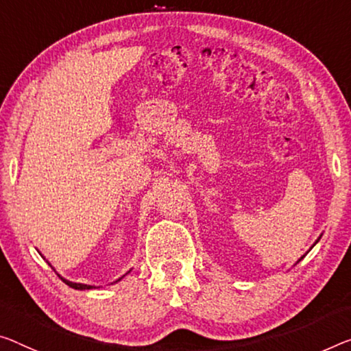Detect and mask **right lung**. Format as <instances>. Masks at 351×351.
Instances as JSON below:
<instances>
[{
	"mask_svg": "<svg viewBox=\"0 0 351 351\" xmlns=\"http://www.w3.org/2000/svg\"><path fill=\"white\" fill-rule=\"evenodd\" d=\"M64 282H66L67 285H70V287L72 289H77V290H86V289H93L90 287V285H84V284H75V282H69V281H66V279H62Z\"/></svg>",
	"mask_w": 351,
	"mask_h": 351,
	"instance_id": "obj_1",
	"label": "right lung"
}]
</instances>
